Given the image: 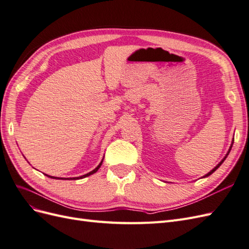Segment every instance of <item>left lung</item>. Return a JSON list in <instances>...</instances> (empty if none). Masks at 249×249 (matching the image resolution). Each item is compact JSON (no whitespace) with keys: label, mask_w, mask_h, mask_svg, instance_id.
Masks as SVG:
<instances>
[{"label":"left lung","mask_w":249,"mask_h":249,"mask_svg":"<svg viewBox=\"0 0 249 249\" xmlns=\"http://www.w3.org/2000/svg\"><path fill=\"white\" fill-rule=\"evenodd\" d=\"M232 143H233V140L231 141V146H230V149H229V152L227 153V155H225V157L223 158V159H222V160H221V161H220L219 163H218V164L216 165V166H215V167H214V168H213L212 170H211L210 172H208L206 176H203V177H202V178H208L209 176H211V175H212V173H213L214 171H216V169H218V168H219V166H220V165H221V164H222V163L224 162V160H225V159H227V157L229 156V154H230V152H231V147H232Z\"/></svg>","instance_id":"obj_1"}]
</instances>
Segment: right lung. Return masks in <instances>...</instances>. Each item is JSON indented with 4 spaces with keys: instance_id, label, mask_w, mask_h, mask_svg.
<instances>
[{
    "instance_id": "1",
    "label": "right lung",
    "mask_w": 249,
    "mask_h": 249,
    "mask_svg": "<svg viewBox=\"0 0 249 249\" xmlns=\"http://www.w3.org/2000/svg\"><path fill=\"white\" fill-rule=\"evenodd\" d=\"M103 160H104V158H103ZM103 160L101 161V163L97 165V166L92 170V171H90V172H88V173H86V175H84V176H81V177H77V178H57V177H51V176H48V175H46L47 177H49V178H55V179H80V178H86V177H89V176H91V175H93V173H95L97 170L100 169V167L102 166V164H103Z\"/></svg>"
}]
</instances>
